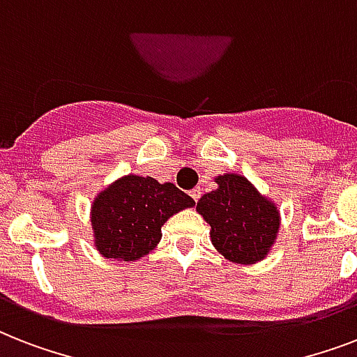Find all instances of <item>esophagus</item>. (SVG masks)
Returning <instances> with one entry per match:
<instances>
[{
	"mask_svg": "<svg viewBox=\"0 0 357 357\" xmlns=\"http://www.w3.org/2000/svg\"><path fill=\"white\" fill-rule=\"evenodd\" d=\"M190 196H192V200H195V202L200 200V196H202L200 189H192V190H190Z\"/></svg>",
	"mask_w": 357,
	"mask_h": 357,
	"instance_id": "esophagus-1",
	"label": "esophagus"
}]
</instances>
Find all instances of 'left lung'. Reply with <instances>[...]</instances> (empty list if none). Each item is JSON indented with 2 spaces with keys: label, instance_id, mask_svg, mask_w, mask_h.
Here are the masks:
<instances>
[{
  "label": "left lung",
  "instance_id": "8db88e82",
  "mask_svg": "<svg viewBox=\"0 0 357 357\" xmlns=\"http://www.w3.org/2000/svg\"><path fill=\"white\" fill-rule=\"evenodd\" d=\"M218 189L198 200L196 209L211 226L213 246L226 259L254 265L271 250L280 228L276 206L238 174L217 178Z\"/></svg>",
  "mask_w": 357,
  "mask_h": 357
}]
</instances>
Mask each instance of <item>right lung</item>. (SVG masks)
I'll return each instance as SVG.
<instances>
[{"label": "right lung", "instance_id": "right-lung-1", "mask_svg": "<svg viewBox=\"0 0 357 357\" xmlns=\"http://www.w3.org/2000/svg\"><path fill=\"white\" fill-rule=\"evenodd\" d=\"M195 200L174 183L126 176L102 190L92 204V229L103 257L135 261L161 241V226Z\"/></svg>", "mask_w": 357, "mask_h": 357}]
</instances>
